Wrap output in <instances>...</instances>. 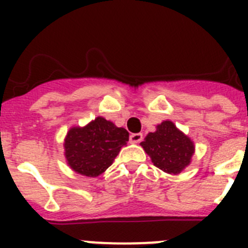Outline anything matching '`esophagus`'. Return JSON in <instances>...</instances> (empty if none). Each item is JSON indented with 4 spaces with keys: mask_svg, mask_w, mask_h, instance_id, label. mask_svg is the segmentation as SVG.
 I'll list each match as a JSON object with an SVG mask.
<instances>
[{
    "mask_svg": "<svg viewBox=\"0 0 248 248\" xmlns=\"http://www.w3.org/2000/svg\"><path fill=\"white\" fill-rule=\"evenodd\" d=\"M143 140V134L141 133H134L130 134V143H140Z\"/></svg>",
    "mask_w": 248,
    "mask_h": 248,
    "instance_id": "esophagus-1",
    "label": "esophagus"
}]
</instances>
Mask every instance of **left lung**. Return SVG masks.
Returning a JSON list of instances; mask_svg holds the SVG:
<instances>
[{
  "mask_svg": "<svg viewBox=\"0 0 248 248\" xmlns=\"http://www.w3.org/2000/svg\"><path fill=\"white\" fill-rule=\"evenodd\" d=\"M141 146L150 155L154 165L169 174H179L194 154L191 140L169 120L157 125L155 133H149Z\"/></svg>",
  "mask_w": 248,
  "mask_h": 248,
  "instance_id": "left-lung-1",
  "label": "left lung"
}]
</instances>
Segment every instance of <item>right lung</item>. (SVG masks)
<instances>
[{
  "mask_svg": "<svg viewBox=\"0 0 248 248\" xmlns=\"http://www.w3.org/2000/svg\"><path fill=\"white\" fill-rule=\"evenodd\" d=\"M129 141V133L98 117L84 128H72L65 138V157L78 174L95 177L105 171Z\"/></svg>",
  "mask_w": 248,
  "mask_h": 248,
  "instance_id": "add662e5",
  "label": "right lung"
}]
</instances>
